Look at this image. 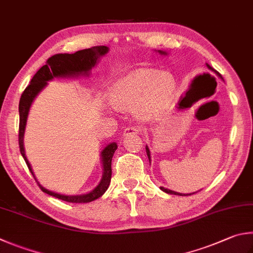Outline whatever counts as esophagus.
<instances>
[{
    "mask_svg": "<svg viewBox=\"0 0 253 253\" xmlns=\"http://www.w3.org/2000/svg\"><path fill=\"white\" fill-rule=\"evenodd\" d=\"M140 132V128L138 127H127L125 130H124V136H129V135H137Z\"/></svg>",
    "mask_w": 253,
    "mask_h": 253,
    "instance_id": "esophagus-1",
    "label": "esophagus"
}]
</instances>
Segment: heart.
<instances>
[{
  "label": "heart",
  "instance_id": "b5f03b06",
  "mask_svg": "<svg viewBox=\"0 0 253 253\" xmlns=\"http://www.w3.org/2000/svg\"><path fill=\"white\" fill-rule=\"evenodd\" d=\"M174 90L176 83L171 74L154 68H139L115 82L108 97L115 107H135L137 117L148 121L166 111Z\"/></svg>",
  "mask_w": 253,
  "mask_h": 253
}]
</instances>
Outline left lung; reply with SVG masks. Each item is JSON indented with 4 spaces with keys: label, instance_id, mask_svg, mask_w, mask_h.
Instances as JSON below:
<instances>
[{
    "label": "left lung",
    "instance_id": "8db88e82",
    "mask_svg": "<svg viewBox=\"0 0 253 253\" xmlns=\"http://www.w3.org/2000/svg\"><path fill=\"white\" fill-rule=\"evenodd\" d=\"M157 52L160 54V55H168V53H166L165 52V50H157ZM207 65V67H208V70H210L211 72H213L215 75H217L218 77H220V79H221L222 81H223V79H222V76L220 75V73H218L217 71L215 70H213L212 67H211L209 64H206ZM146 153H147V156H148V159H149V163H150V150H149V148H148V146H146ZM160 189H162L164 192H166V194H169V195H176V196H188V195H192V194H195V192H192V194H180V192H176V191H173V190H170V189H167V188H165V187H160Z\"/></svg>",
    "mask_w": 253,
    "mask_h": 253
}]
</instances>
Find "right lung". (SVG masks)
<instances>
[{"label":"right lung","mask_w":253,"mask_h":253,"mask_svg":"<svg viewBox=\"0 0 253 253\" xmlns=\"http://www.w3.org/2000/svg\"><path fill=\"white\" fill-rule=\"evenodd\" d=\"M109 48L107 46H95L91 48L82 49L74 54H56L54 56L49 57L46 64L42 66L38 71V73L31 80L30 85L26 87L25 90L23 91L20 99V105H18V113H20V131H18V145H20V151L24 158L25 163L29 167L30 171L33 174L36 182L39 183L41 190L49 196H53L55 198H58L67 203L74 204H85L90 203L102 197L105 191L111 183L112 179V159L117 149L116 142H111L105 148L100 151V160H102L103 166V177L97 186L93 190H90L87 194L83 195H62L57 192L47 190L38 181L33 169L27 157L25 155L24 148V134L27 117H29L30 108L33 104L34 99L36 98L41 91L47 86L49 81L54 79H66V77H74L77 79L80 76H89L91 68L97 65L100 57L108 53Z\"/></svg>","instance_id":"add662e5"}]
</instances>
